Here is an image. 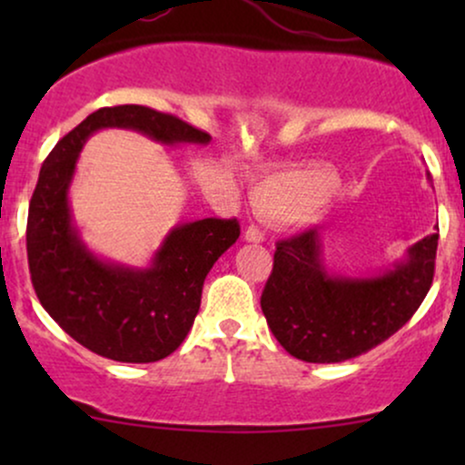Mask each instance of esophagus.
<instances>
[{"label":"esophagus","mask_w":465,"mask_h":465,"mask_svg":"<svg viewBox=\"0 0 465 465\" xmlns=\"http://www.w3.org/2000/svg\"><path fill=\"white\" fill-rule=\"evenodd\" d=\"M244 240H247V242H262V240H264V232H262V229H260V227L249 225L247 232H244Z\"/></svg>","instance_id":"esophagus-1"}]
</instances>
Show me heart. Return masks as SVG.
I'll return each instance as SVG.
<instances>
[{
	"instance_id": "b5f03b06",
	"label": "heart",
	"mask_w": 465,
	"mask_h": 465,
	"mask_svg": "<svg viewBox=\"0 0 465 465\" xmlns=\"http://www.w3.org/2000/svg\"><path fill=\"white\" fill-rule=\"evenodd\" d=\"M325 185L297 174H277L260 181L253 190V203L262 214L275 221H292L325 196Z\"/></svg>"
}]
</instances>
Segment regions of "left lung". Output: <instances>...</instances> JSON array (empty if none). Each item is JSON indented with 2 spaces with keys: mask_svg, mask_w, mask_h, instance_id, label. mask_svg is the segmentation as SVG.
Returning a JSON list of instances; mask_svg holds the SVG:
<instances>
[{
  "mask_svg": "<svg viewBox=\"0 0 465 465\" xmlns=\"http://www.w3.org/2000/svg\"><path fill=\"white\" fill-rule=\"evenodd\" d=\"M440 232V229H437ZM440 233L421 238L402 262L371 277L330 275L319 229L277 242L262 291V312L288 354L306 362H343L396 334L433 284Z\"/></svg>",
  "mask_w": 465,
  "mask_h": 465,
  "instance_id": "obj_1",
  "label": "left lung"
}]
</instances>
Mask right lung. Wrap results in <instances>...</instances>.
<instances>
[{
  "mask_svg": "<svg viewBox=\"0 0 465 465\" xmlns=\"http://www.w3.org/2000/svg\"><path fill=\"white\" fill-rule=\"evenodd\" d=\"M100 129H131L170 146L207 143L212 137L151 106H104L52 148L32 192L25 247L41 306L94 354L117 362H154L188 336L203 282L238 240L240 225L236 218H203L174 227L148 269L95 258L74 227L67 192L80 148Z\"/></svg>",
  "mask_w": 465,
  "mask_h": 465,
  "instance_id": "right-lung-1",
  "label": "right lung"
}]
</instances>
